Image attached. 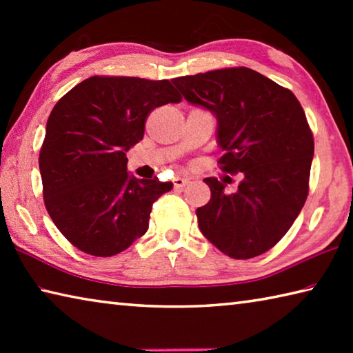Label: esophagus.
I'll return each mask as SVG.
<instances>
[{"label": "esophagus", "mask_w": 353, "mask_h": 353, "mask_svg": "<svg viewBox=\"0 0 353 353\" xmlns=\"http://www.w3.org/2000/svg\"><path fill=\"white\" fill-rule=\"evenodd\" d=\"M190 183V179L187 177H176L174 181H172V185H174V190H181L183 188L185 185Z\"/></svg>", "instance_id": "1"}]
</instances>
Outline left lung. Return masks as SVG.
<instances>
[{
	"label": "left lung",
	"mask_w": 353,
	"mask_h": 353,
	"mask_svg": "<svg viewBox=\"0 0 353 353\" xmlns=\"http://www.w3.org/2000/svg\"><path fill=\"white\" fill-rule=\"evenodd\" d=\"M191 104L218 119L219 168L243 172L238 191L207 177L212 198L196 210L208 241L236 260L265 254L282 240L308 196L313 132L294 93L246 67L172 79Z\"/></svg>",
	"instance_id": "left-lung-1"
}]
</instances>
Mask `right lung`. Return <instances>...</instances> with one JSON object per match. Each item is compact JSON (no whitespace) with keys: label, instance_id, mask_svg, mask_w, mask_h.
<instances>
[{"label":"right lung","instance_id":"obj_1","mask_svg":"<svg viewBox=\"0 0 353 353\" xmlns=\"http://www.w3.org/2000/svg\"><path fill=\"white\" fill-rule=\"evenodd\" d=\"M181 99L168 79L92 76L57 101L39 168L46 210L74 248L112 256L146 234L152 204L172 183L129 176L126 152L155 107Z\"/></svg>","mask_w":353,"mask_h":353}]
</instances>
